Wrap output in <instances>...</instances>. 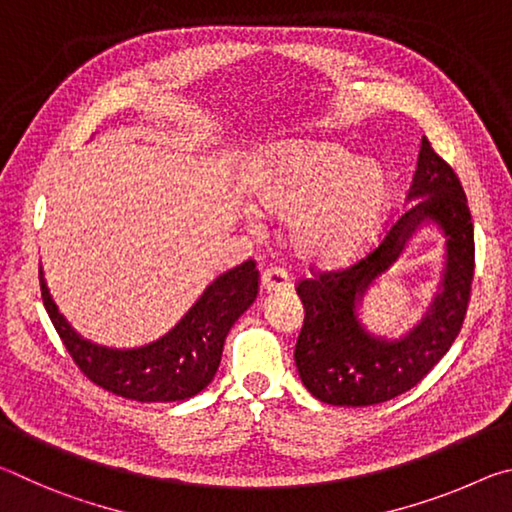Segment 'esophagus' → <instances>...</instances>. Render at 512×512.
Instances as JSON below:
<instances>
[{"label": "esophagus", "instance_id": "obj_1", "mask_svg": "<svg viewBox=\"0 0 512 512\" xmlns=\"http://www.w3.org/2000/svg\"><path fill=\"white\" fill-rule=\"evenodd\" d=\"M289 289H291L289 277L284 275V271H280V268H266L262 273V293H280Z\"/></svg>", "mask_w": 512, "mask_h": 512}]
</instances>
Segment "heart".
Here are the masks:
<instances>
[{
    "mask_svg": "<svg viewBox=\"0 0 512 512\" xmlns=\"http://www.w3.org/2000/svg\"><path fill=\"white\" fill-rule=\"evenodd\" d=\"M250 207L287 219L293 253L316 266L348 262L375 237L393 198L384 164L334 142H282L264 149L244 176ZM248 223L257 225L253 212Z\"/></svg>",
    "mask_w": 512,
    "mask_h": 512,
    "instance_id": "b5f03b06",
    "label": "heart"
}]
</instances>
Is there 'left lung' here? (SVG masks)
I'll list each match as a JSON object with an SVG mask.
<instances>
[{
  "mask_svg": "<svg viewBox=\"0 0 512 512\" xmlns=\"http://www.w3.org/2000/svg\"><path fill=\"white\" fill-rule=\"evenodd\" d=\"M406 201L404 212L357 264L298 284L305 323L293 357L302 384L320 402L372 406L393 400L420 384L461 332L474 277V225L454 169L427 137ZM424 224H436L446 237L439 289L423 318L400 340L372 335L360 323V300Z\"/></svg>",
  "mask_w": 512,
  "mask_h": 512,
  "instance_id": "1",
  "label": "left lung"
}]
</instances>
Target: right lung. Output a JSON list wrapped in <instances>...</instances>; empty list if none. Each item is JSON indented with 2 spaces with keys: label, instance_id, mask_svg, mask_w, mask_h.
I'll return each mask as SVG.
<instances>
[{
  "label": "right lung",
  "instance_id": "add662e5",
  "mask_svg": "<svg viewBox=\"0 0 512 512\" xmlns=\"http://www.w3.org/2000/svg\"><path fill=\"white\" fill-rule=\"evenodd\" d=\"M257 280L255 262L248 259L207 284L201 298L160 339L140 348H108L67 323L40 268L42 302L76 366L97 386L135 402H180L207 388L219 370L225 336L257 298Z\"/></svg>",
  "mask_w": 512,
  "mask_h": 512
}]
</instances>
